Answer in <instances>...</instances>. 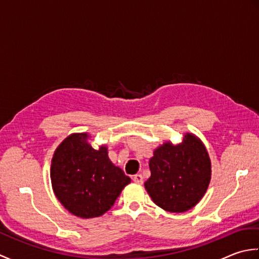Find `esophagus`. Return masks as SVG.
Returning <instances> with one entry per match:
<instances>
[{
	"mask_svg": "<svg viewBox=\"0 0 259 259\" xmlns=\"http://www.w3.org/2000/svg\"><path fill=\"white\" fill-rule=\"evenodd\" d=\"M134 181L136 184H139V185H141L142 183H144V177H142V175H140V174H137V175H135L134 176Z\"/></svg>",
	"mask_w": 259,
	"mask_h": 259,
	"instance_id": "obj_1",
	"label": "esophagus"
}]
</instances>
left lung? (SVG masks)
I'll return each mask as SVG.
<instances>
[{"mask_svg":"<svg viewBox=\"0 0 259 259\" xmlns=\"http://www.w3.org/2000/svg\"><path fill=\"white\" fill-rule=\"evenodd\" d=\"M150 178L145 188L163 210L185 212L205 196L211 179V162L202 141L186 133L183 142L166 141L149 160Z\"/></svg>","mask_w":259,"mask_h":259,"instance_id":"1","label":"left lung"}]
</instances>
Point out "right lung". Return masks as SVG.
Segmentation results:
<instances>
[{
	"label": "right lung",
	"mask_w": 259,
	"mask_h": 259,
	"mask_svg": "<svg viewBox=\"0 0 259 259\" xmlns=\"http://www.w3.org/2000/svg\"><path fill=\"white\" fill-rule=\"evenodd\" d=\"M90 135L71 134L51 160L54 195L69 212L80 218L100 217L113 206L131 179L109 159L108 147L92 148Z\"/></svg>",
	"instance_id": "add662e5"
}]
</instances>
